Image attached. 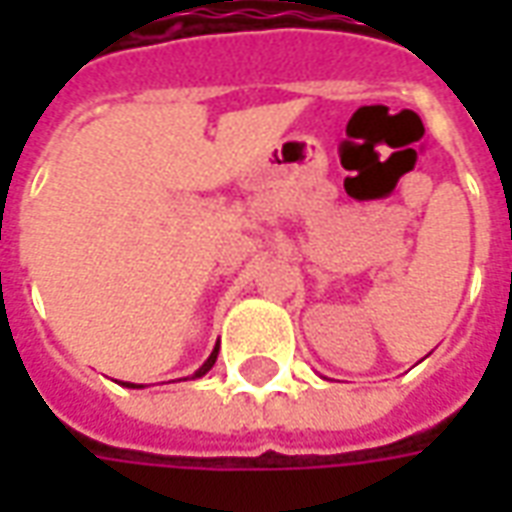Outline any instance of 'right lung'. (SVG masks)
Returning a JSON list of instances; mask_svg holds the SVG:
<instances>
[{
    "label": "right lung",
    "instance_id": "right-lung-1",
    "mask_svg": "<svg viewBox=\"0 0 512 512\" xmlns=\"http://www.w3.org/2000/svg\"><path fill=\"white\" fill-rule=\"evenodd\" d=\"M216 354H219V351H216V348H213V354L208 356V362H205V365H202L200 370H197V373H194V376H205V373H208V370H211V367H213V362H216Z\"/></svg>",
    "mask_w": 512,
    "mask_h": 512
}]
</instances>
